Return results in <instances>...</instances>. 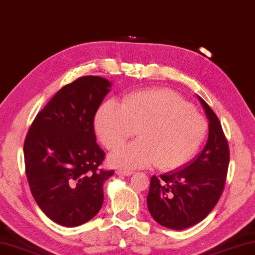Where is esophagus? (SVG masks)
Returning <instances> with one entry per match:
<instances>
[{"instance_id": "obj_1", "label": "esophagus", "mask_w": 255, "mask_h": 255, "mask_svg": "<svg viewBox=\"0 0 255 255\" xmlns=\"http://www.w3.org/2000/svg\"><path fill=\"white\" fill-rule=\"evenodd\" d=\"M117 174L120 176H130V175H132V172H130V170L119 169V170H117Z\"/></svg>"}]
</instances>
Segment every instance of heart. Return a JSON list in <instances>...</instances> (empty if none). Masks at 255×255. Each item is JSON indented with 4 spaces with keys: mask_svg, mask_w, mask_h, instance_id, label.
<instances>
[{
    "mask_svg": "<svg viewBox=\"0 0 255 255\" xmlns=\"http://www.w3.org/2000/svg\"><path fill=\"white\" fill-rule=\"evenodd\" d=\"M95 127L100 141L112 150L138 130L139 139L110 156L114 166L140 168L155 164L161 170L188 163L207 132L205 118L182 97L165 89L128 95L123 106L107 101L96 115Z\"/></svg>",
    "mask_w": 255,
    "mask_h": 255,
    "instance_id": "b5f03b06",
    "label": "heart"
}]
</instances>
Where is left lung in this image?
<instances>
[{"mask_svg":"<svg viewBox=\"0 0 255 255\" xmlns=\"http://www.w3.org/2000/svg\"><path fill=\"white\" fill-rule=\"evenodd\" d=\"M208 120V139L200 155L180 169L152 176L147 206L157 223L184 230L200 223L223 193L230 163L228 140L215 113L200 96Z\"/></svg>","mask_w":255,"mask_h":255,"instance_id":"left-lung-1","label":"left lung"}]
</instances>
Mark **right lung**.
<instances>
[{
    "label": "right lung",
    "instance_id": "add662e5",
    "mask_svg": "<svg viewBox=\"0 0 255 255\" xmlns=\"http://www.w3.org/2000/svg\"><path fill=\"white\" fill-rule=\"evenodd\" d=\"M112 82L86 76L61 88L36 115L24 141L32 195L50 220L67 228L87 223L104 203V183L114 170L100 165L94 119Z\"/></svg>",
    "mask_w": 255,
    "mask_h": 255
}]
</instances>
